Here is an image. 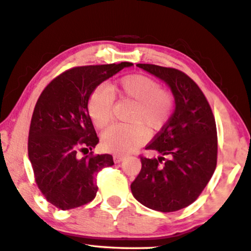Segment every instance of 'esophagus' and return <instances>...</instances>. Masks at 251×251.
I'll return each instance as SVG.
<instances>
[{
	"label": "esophagus",
	"instance_id": "34e87169",
	"mask_svg": "<svg viewBox=\"0 0 251 251\" xmlns=\"http://www.w3.org/2000/svg\"><path fill=\"white\" fill-rule=\"evenodd\" d=\"M113 161H115V163H120L124 161V157L119 156V155H115V156H113Z\"/></svg>",
	"mask_w": 251,
	"mask_h": 251
}]
</instances>
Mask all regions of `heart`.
<instances>
[{"mask_svg": "<svg viewBox=\"0 0 251 251\" xmlns=\"http://www.w3.org/2000/svg\"><path fill=\"white\" fill-rule=\"evenodd\" d=\"M118 96L135 105L128 117L131 125H118L102 136L103 147L116 154H129L138 151L147 141L149 133L162 129L169 122L175 107L171 91L149 76L133 74L124 76L110 85H100L88 100L89 116L100 129L109 127L113 120V100Z\"/></svg>", "mask_w": 251, "mask_h": 251, "instance_id": "heart-1", "label": "heart"}]
</instances>
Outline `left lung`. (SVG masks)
Segmentation results:
<instances>
[{
  "mask_svg": "<svg viewBox=\"0 0 251 251\" xmlns=\"http://www.w3.org/2000/svg\"><path fill=\"white\" fill-rule=\"evenodd\" d=\"M136 66L170 88L175 111L146 147L157 156L140 157L141 170L131 184L132 195L151 210H182L198 198L217 167L214 116L202 91L183 72L148 63Z\"/></svg>",
  "mask_w": 251,
  "mask_h": 251,
  "instance_id": "obj_1",
  "label": "left lung"
}]
</instances>
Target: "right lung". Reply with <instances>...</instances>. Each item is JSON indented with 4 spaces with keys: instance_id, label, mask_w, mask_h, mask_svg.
<instances>
[{
    "instance_id": "obj_1",
    "label": "right lung",
    "mask_w": 251,
    "mask_h": 251,
    "mask_svg": "<svg viewBox=\"0 0 251 251\" xmlns=\"http://www.w3.org/2000/svg\"><path fill=\"white\" fill-rule=\"evenodd\" d=\"M131 66L120 62L72 68L50 82L38 98L28 131V158L38 188L60 210L93 201L97 173L115 164L110 154L93 155L100 140L88 100L102 82Z\"/></svg>"
}]
</instances>
